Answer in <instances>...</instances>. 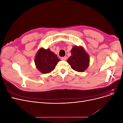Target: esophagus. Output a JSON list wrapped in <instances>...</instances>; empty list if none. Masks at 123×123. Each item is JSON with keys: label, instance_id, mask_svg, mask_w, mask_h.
I'll return each instance as SVG.
<instances>
[{"label": "esophagus", "instance_id": "esophagus-1", "mask_svg": "<svg viewBox=\"0 0 123 123\" xmlns=\"http://www.w3.org/2000/svg\"><path fill=\"white\" fill-rule=\"evenodd\" d=\"M61 59H62V61H66L67 59V57H66V56L62 57Z\"/></svg>", "mask_w": 123, "mask_h": 123}]
</instances>
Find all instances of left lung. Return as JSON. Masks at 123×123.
I'll return each instance as SVG.
<instances>
[{
  "label": "left lung",
  "instance_id": "left-lung-1",
  "mask_svg": "<svg viewBox=\"0 0 123 123\" xmlns=\"http://www.w3.org/2000/svg\"><path fill=\"white\" fill-rule=\"evenodd\" d=\"M71 56L67 62L71 68L77 72H82L86 70L90 62V57L81 46H74L71 51Z\"/></svg>",
  "mask_w": 123,
  "mask_h": 123
}]
</instances>
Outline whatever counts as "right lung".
Returning a JSON list of instances; mask_svg holds the SVG:
<instances>
[{
  "instance_id": "add662e5",
  "label": "right lung",
  "mask_w": 123,
  "mask_h": 123,
  "mask_svg": "<svg viewBox=\"0 0 123 123\" xmlns=\"http://www.w3.org/2000/svg\"><path fill=\"white\" fill-rule=\"evenodd\" d=\"M61 60L49 49L41 48L37 52L34 59L35 64L41 73H50L55 69L56 65Z\"/></svg>"
}]
</instances>
